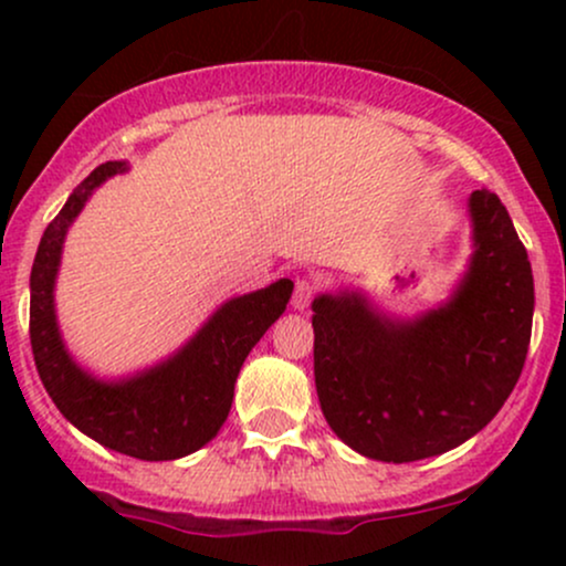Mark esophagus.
Wrapping results in <instances>:
<instances>
[{"label":"esophagus","mask_w":566,"mask_h":566,"mask_svg":"<svg viewBox=\"0 0 566 566\" xmlns=\"http://www.w3.org/2000/svg\"><path fill=\"white\" fill-rule=\"evenodd\" d=\"M316 295V282L311 276H301L295 282V290H292V308L295 311H305L314 301Z\"/></svg>","instance_id":"1"}]
</instances>
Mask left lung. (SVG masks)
Returning <instances> with one entry per match:
<instances>
[{"label": "left lung", "instance_id": "left-lung-1", "mask_svg": "<svg viewBox=\"0 0 566 566\" xmlns=\"http://www.w3.org/2000/svg\"><path fill=\"white\" fill-rule=\"evenodd\" d=\"M469 212V271L439 308L388 319L354 290L311 303L322 412L365 458L412 463L463 444L522 375L535 311L527 250L492 191H473Z\"/></svg>", "mask_w": 566, "mask_h": 566}]
</instances>
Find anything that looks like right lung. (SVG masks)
<instances>
[{
	"label": "right lung",
	"instance_id": "right-lung-1",
	"mask_svg": "<svg viewBox=\"0 0 566 566\" xmlns=\"http://www.w3.org/2000/svg\"><path fill=\"white\" fill-rule=\"evenodd\" d=\"M119 172H127V161L95 167L44 229L31 269V350L50 399L71 426L129 458L178 460L218 437L229 418L239 369L284 314L292 282L279 279L226 301L184 348L138 375L101 380L84 373L57 329L55 276L69 226L95 188Z\"/></svg>",
	"mask_w": 566,
	"mask_h": 566
}]
</instances>
